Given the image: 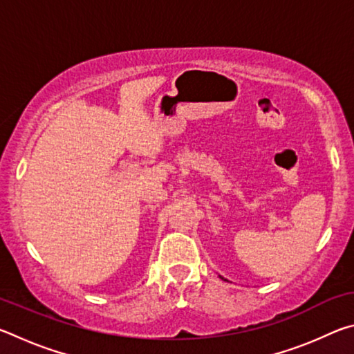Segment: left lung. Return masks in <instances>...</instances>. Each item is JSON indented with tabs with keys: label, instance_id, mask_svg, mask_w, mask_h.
Segmentation results:
<instances>
[{
	"label": "left lung",
	"instance_id": "1",
	"mask_svg": "<svg viewBox=\"0 0 354 354\" xmlns=\"http://www.w3.org/2000/svg\"><path fill=\"white\" fill-rule=\"evenodd\" d=\"M221 278V277H220ZM221 279H225V278H221ZM225 281H227V279H225Z\"/></svg>",
	"mask_w": 354,
	"mask_h": 354
}]
</instances>
